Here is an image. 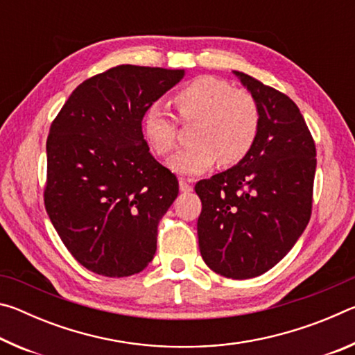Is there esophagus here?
<instances>
[{
  "mask_svg": "<svg viewBox=\"0 0 355 355\" xmlns=\"http://www.w3.org/2000/svg\"><path fill=\"white\" fill-rule=\"evenodd\" d=\"M178 184H180V191H182V192H191L192 191V186H191V183L188 182V180L180 178Z\"/></svg>",
  "mask_w": 355,
  "mask_h": 355,
  "instance_id": "1",
  "label": "esophagus"
}]
</instances>
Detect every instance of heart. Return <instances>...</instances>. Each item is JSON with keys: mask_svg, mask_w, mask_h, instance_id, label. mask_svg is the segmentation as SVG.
Listing matches in <instances>:
<instances>
[{"mask_svg": "<svg viewBox=\"0 0 355 355\" xmlns=\"http://www.w3.org/2000/svg\"><path fill=\"white\" fill-rule=\"evenodd\" d=\"M178 117L194 122L191 146L169 159V169L180 175H199L218 163L233 166L254 148L261 127L260 103L249 89L235 87L218 76H199L173 95ZM142 135L156 156L177 147L175 119L159 103H150L142 116Z\"/></svg>", "mask_w": 355, "mask_h": 355, "instance_id": "obj_1", "label": "heart"}]
</instances>
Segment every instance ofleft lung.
Listing matches in <instances>:
<instances>
[{
  "label": "left lung",
  "mask_w": 355,
  "mask_h": 355,
  "mask_svg": "<svg viewBox=\"0 0 355 355\" xmlns=\"http://www.w3.org/2000/svg\"><path fill=\"white\" fill-rule=\"evenodd\" d=\"M235 75L260 103V133L235 167L196 183L202 200L197 235L211 271L243 280L274 268L307 227L316 147L288 95L241 71Z\"/></svg>",
  "instance_id": "8db88e82"
}]
</instances>
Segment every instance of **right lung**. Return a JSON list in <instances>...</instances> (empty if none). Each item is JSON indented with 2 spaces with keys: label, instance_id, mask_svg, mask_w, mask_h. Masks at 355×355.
<instances>
[{
  "label": "right lung",
  "instance_id": "right-lung-1",
  "mask_svg": "<svg viewBox=\"0 0 355 355\" xmlns=\"http://www.w3.org/2000/svg\"><path fill=\"white\" fill-rule=\"evenodd\" d=\"M183 76L184 70L117 65L83 81L53 120L45 209L89 271L128 277L153 260L178 180L150 155L142 116Z\"/></svg>",
  "mask_w": 355,
  "mask_h": 355
}]
</instances>
